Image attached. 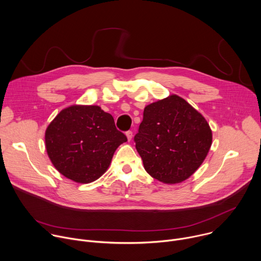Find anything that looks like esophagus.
I'll return each mask as SVG.
<instances>
[{
	"instance_id": "34e87169",
	"label": "esophagus",
	"mask_w": 261,
	"mask_h": 261,
	"mask_svg": "<svg viewBox=\"0 0 261 261\" xmlns=\"http://www.w3.org/2000/svg\"><path fill=\"white\" fill-rule=\"evenodd\" d=\"M125 135H126V137H127V140L130 141L132 138H133V132H132V130H127V132L125 133Z\"/></svg>"
}]
</instances>
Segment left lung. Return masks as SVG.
I'll use <instances>...</instances> for the list:
<instances>
[{"label": "left lung", "instance_id": "8db88e82", "mask_svg": "<svg viewBox=\"0 0 261 261\" xmlns=\"http://www.w3.org/2000/svg\"><path fill=\"white\" fill-rule=\"evenodd\" d=\"M135 142L146 172L175 184L200 167L212 145V130L184 98L172 94L145 107Z\"/></svg>", "mask_w": 261, "mask_h": 261}]
</instances>
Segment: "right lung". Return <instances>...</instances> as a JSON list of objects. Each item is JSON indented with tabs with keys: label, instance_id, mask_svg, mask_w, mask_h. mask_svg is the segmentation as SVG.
<instances>
[{
	"label": "right lung",
	"instance_id": "obj_1",
	"mask_svg": "<svg viewBox=\"0 0 261 261\" xmlns=\"http://www.w3.org/2000/svg\"><path fill=\"white\" fill-rule=\"evenodd\" d=\"M127 141L111 114L98 106L62 110L45 132V145L56 169L77 183H90L109 168L118 146Z\"/></svg>",
	"mask_w": 261,
	"mask_h": 261
}]
</instances>
